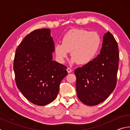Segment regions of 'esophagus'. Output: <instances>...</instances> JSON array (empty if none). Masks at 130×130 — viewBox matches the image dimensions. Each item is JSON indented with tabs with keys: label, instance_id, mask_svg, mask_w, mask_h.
<instances>
[{
	"label": "esophagus",
	"instance_id": "esophagus-1",
	"mask_svg": "<svg viewBox=\"0 0 130 130\" xmlns=\"http://www.w3.org/2000/svg\"><path fill=\"white\" fill-rule=\"evenodd\" d=\"M67 70L68 73H71V72H72V69H70V68H67Z\"/></svg>",
	"mask_w": 130,
	"mask_h": 130
}]
</instances>
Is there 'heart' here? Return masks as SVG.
Masks as SVG:
<instances>
[{
    "instance_id": "heart-1",
    "label": "heart",
    "mask_w": 130,
    "mask_h": 130,
    "mask_svg": "<svg viewBox=\"0 0 130 130\" xmlns=\"http://www.w3.org/2000/svg\"><path fill=\"white\" fill-rule=\"evenodd\" d=\"M100 37L96 32L84 29H72L63 37L62 43L55 45L54 51L58 60L65 61L69 53L72 63L86 65L93 60L99 50Z\"/></svg>"
}]
</instances>
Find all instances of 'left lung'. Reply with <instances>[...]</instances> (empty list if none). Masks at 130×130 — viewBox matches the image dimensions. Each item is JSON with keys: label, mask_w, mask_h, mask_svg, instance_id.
Returning a JSON list of instances; mask_svg holds the SVG:
<instances>
[{"label": "left lung", "mask_w": 130, "mask_h": 130, "mask_svg": "<svg viewBox=\"0 0 130 130\" xmlns=\"http://www.w3.org/2000/svg\"><path fill=\"white\" fill-rule=\"evenodd\" d=\"M118 43L108 31L103 36L100 54L74 70L76 91L84 104L93 106L104 102L115 89L119 65Z\"/></svg>", "instance_id": "1"}]
</instances>
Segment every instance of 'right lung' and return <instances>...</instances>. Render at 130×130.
<instances>
[{"mask_svg":"<svg viewBox=\"0 0 130 130\" xmlns=\"http://www.w3.org/2000/svg\"><path fill=\"white\" fill-rule=\"evenodd\" d=\"M54 42L49 28L27 35L15 52L14 70L16 84L23 96L34 104L43 106L54 100L67 67L53 61Z\"/></svg>","mask_w":130,"mask_h":130,"instance_id":"right-lung-1","label":"right lung"}]
</instances>
